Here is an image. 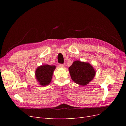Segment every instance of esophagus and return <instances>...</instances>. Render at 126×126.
<instances>
[{"mask_svg": "<svg viewBox=\"0 0 126 126\" xmlns=\"http://www.w3.org/2000/svg\"><path fill=\"white\" fill-rule=\"evenodd\" d=\"M64 65H65L64 64H60L59 66H60V67H64Z\"/></svg>", "mask_w": 126, "mask_h": 126, "instance_id": "34e87169", "label": "esophagus"}]
</instances>
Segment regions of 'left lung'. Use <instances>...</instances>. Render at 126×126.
<instances>
[{
	"mask_svg": "<svg viewBox=\"0 0 126 126\" xmlns=\"http://www.w3.org/2000/svg\"><path fill=\"white\" fill-rule=\"evenodd\" d=\"M68 69L72 81L81 86L92 81L96 72L90 63L79 60L74 61Z\"/></svg>",
	"mask_w": 126,
	"mask_h": 126,
	"instance_id": "8db88e82",
	"label": "left lung"
}]
</instances>
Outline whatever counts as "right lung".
Wrapping results in <instances>:
<instances>
[{"instance_id": "right-lung-1", "label": "right lung", "mask_w": 126, "mask_h": 126, "mask_svg": "<svg viewBox=\"0 0 126 126\" xmlns=\"http://www.w3.org/2000/svg\"><path fill=\"white\" fill-rule=\"evenodd\" d=\"M56 66L45 64L37 68L35 71V77L37 82L41 86H46L51 82L53 72Z\"/></svg>"}]
</instances>
